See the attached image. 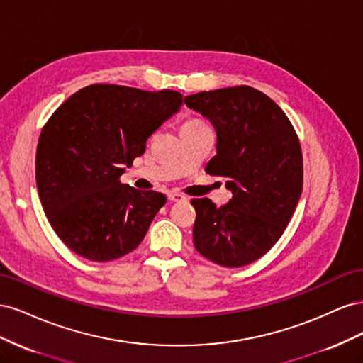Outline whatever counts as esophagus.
<instances>
[{"label": "esophagus", "mask_w": 363, "mask_h": 363, "mask_svg": "<svg viewBox=\"0 0 363 363\" xmlns=\"http://www.w3.org/2000/svg\"><path fill=\"white\" fill-rule=\"evenodd\" d=\"M168 200L169 201H184L186 196L180 192H168Z\"/></svg>", "instance_id": "obj_1"}]
</instances>
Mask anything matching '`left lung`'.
<instances>
[{
    "label": "left lung",
    "instance_id": "left-lung-1",
    "mask_svg": "<svg viewBox=\"0 0 363 363\" xmlns=\"http://www.w3.org/2000/svg\"><path fill=\"white\" fill-rule=\"evenodd\" d=\"M184 104L211 121L216 156L206 172L225 177L233 196L221 207L194 199V245L206 259L239 268L274 247L298 204L303 156L288 116L250 86L199 92Z\"/></svg>",
    "mask_w": 363,
    "mask_h": 363
}]
</instances>
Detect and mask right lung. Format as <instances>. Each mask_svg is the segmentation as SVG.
Returning <instances> with one entry per match:
<instances>
[{"label":"right lung","mask_w":363,"mask_h":363,"mask_svg":"<svg viewBox=\"0 0 363 363\" xmlns=\"http://www.w3.org/2000/svg\"><path fill=\"white\" fill-rule=\"evenodd\" d=\"M183 104L175 91L91 84L43 125L36 184L48 221L75 255L108 262L133 251L167 196L119 180L148 138Z\"/></svg>","instance_id":"obj_1"}]
</instances>
